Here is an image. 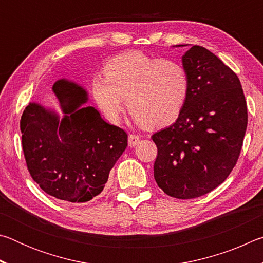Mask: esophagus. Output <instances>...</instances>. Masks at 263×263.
I'll return each mask as SVG.
<instances>
[{"label":"esophagus","mask_w":263,"mask_h":263,"mask_svg":"<svg viewBox=\"0 0 263 263\" xmlns=\"http://www.w3.org/2000/svg\"><path fill=\"white\" fill-rule=\"evenodd\" d=\"M140 142V137L137 136V135H130L128 136V145L131 146V147H135Z\"/></svg>","instance_id":"1"}]
</instances>
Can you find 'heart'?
<instances>
[{"instance_id": "1", "label": "heart", "mask_w": 263, "mask_h": 263, "mask_svg": "<svg viewBox=\"0 0 263 263\" xmlns=\"http://www.w3.org/2000/svg\"><path fill=\"white\" fill-rule=\"evenodd\" d=\"M92 92L110 121L119 122L126 97L138 123L161 126L181 114L188 97L189 78L179 62L128 52L114 58L105 75H96Z\"/></svg>"}]
</instances>
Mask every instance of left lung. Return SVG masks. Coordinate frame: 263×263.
Instances as JSON below:
<instances>
[{
    "label": "left lung",
    "mask_w": 263,
    "mask_h": 263,
    "mask_svg": "<svg viewBox=\"0 0 263 263\" xmlns=\"http://www.w3.org/2000/svg\"><path fill=\"white\" fill-rule=\"evenodd\" d=\"M182 66L188 97L175 123L152 136L154 179L167 195L189 199L210 193L232 172L247 128V104L237 74L206 48L191 46Z\"/></svg>",
    "instance_id": "8db88e82"
}]
</instances>
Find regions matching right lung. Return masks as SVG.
I'll return each mask as SVG.
<instances>
[{"label":"right lung","instance_id":"add662e5","mask_svg":"<svg viewBox=\"0 0 263 263\" xmlns=\"http://www.w3.org/2000/svg\"><path fill=\"white\" fill-rule=\"evenodd\" d=\"M54 109L30 102L21 118L22 146L35 183L61 201H90L108 181L111 168L127 146L123 128L111 125L94 106L84 105L88 92L68 79L57 80Z\"/></svg>","mask_w":263,"mask_h":263}]
</instances>
